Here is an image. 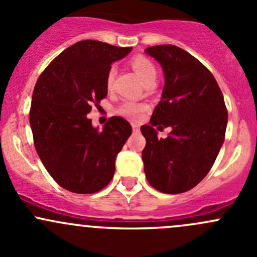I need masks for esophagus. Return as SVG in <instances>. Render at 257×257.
I'll return each instance as SVG.
<instances>
[{
    "mask_svg": "<svg viewBox=\"0 0 257 257\" xmlns=\"http://www.w3.org/2000/svg\"><path fill=\"white\" fill-rule=\"evenodd\" d=\"M132 126H133V131L134 132H139V125H138V124H132Z\"/></svg>",
    "mask_w": 257,
    "mask_h": 257,
    "instance_id": "obj_1",
    "label": "esophagus"
}]
</instances>
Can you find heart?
<instances>
[{
  "label": "heart",
  "mask_w": 257,
  "mask_h": 257,
  "mask_svg": "<svg viewBox=\"0 0 257 257\" xmlns=\"http://www.w3.org/2000/svg\"><path fill=\"white\" fill-rule=\"evenodd\" d=\"M131 66L144 83L149 82V80H155L157 78V68L153 64V62L142 54H137L131 59ZM114 77H115V69H114V67H110L107 73V87L109 89L113 85ZM145 109H147L145 104L137 103L134 100H124L118 107L116 112L119 115L131 119V120H139Z\"/></svg>",
  "instance_id": "obj_1"
}]
</instances>
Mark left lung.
I'll return each mask as SVG.
<instances>
[{
	"label": "left lung",
	"mask_w": 257,
	"mask_h": 257,
	"mask_svg": "<svg viewBox=\"0 0 257 257\" xmlns=\"http://www.w3.org/2000/svg\"><path fill=\"white\" fill-rule=\"evenodd\" d=\"M163 67L165 85L149 125H142L145 177L165 194H180L198 185L214 165L225 141L227 109L216 79L200 61L173 45L145 49ZM160 130L170 126L165 140Z\"/></svg>",
	"instance_id": "obj_1"
}]
</instances>
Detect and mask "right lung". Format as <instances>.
<instances>
[{"label": "right lung", "mask_w": 257, "mask_h": 257, "mask_svg": "<svg viewBox=\"0 0 257 257\" xmlns=\"http://www.w3.org/2000/svg\"><path fill=\"white\" fill-rule=\"evenodd\" d=\"M131 51L79 41L38 77L30 109L33 143L49 175L66 190L93 194L112 180L116 154L131 137L132 126L114 115L100 131L93 128L87 114L107 97L110 64Z\"/></svg>", "instance_id": "right-lung-1"}]
</instances>
